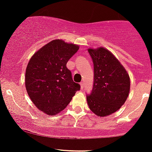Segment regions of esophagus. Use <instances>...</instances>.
Wrapping results in <instances>:
<instances>
[{
  "instance_id": "obj_1",
  "label": "esophagus",
  "mask_w": 152,
  "mask_h": 152,
  "mask_svg": "<svg viewBox=\"0 0 152 152\" xmlns=\"http://www.w3.org/2000/svg\"><path fill=\"white\" fill-rule=\"evenodd\" d=\"M80 88L82 90L84 88V83H80Z\"/></svg>"
}]
</instances>
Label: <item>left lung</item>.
<instances>
[{"instance_id":"left-lung-1","label":"left lung","mask_w":152,"mask_h":152,"mask_svg":"<svg viewBox=\"0 0 152 152\" xmlns=\"http://www.w3.org/2000/svg\"><path fill=\"white\" fill-rule=\"evenodd\" d=\"M94 65V82L87 94L89 108L98 116L117 111L130 91V77L125 68L110 51L104 47L88 49Z\"/></svg>"}]
</instances>
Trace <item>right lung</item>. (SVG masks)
Wrapping results in <instances>:
<instances>
[{"label": "right lung", "instance_id": "add662e5", "mask_svg": "<svg viewBox=\"0 0 152 152\" xmlns=\"http://www.w3.org/2000/svg\"><path fill=\"white\" fill-rule=\"evenodd\" d=\"M78 49V45L56 39L37 51L28 63L27 93L36 106L47 115H57L64 110L80 90L66 66Z\"/></svg>", "mask_w": 152, "mask_h": 152}]
</instances>
